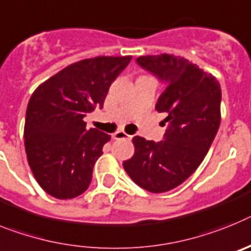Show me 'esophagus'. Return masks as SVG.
I'll return each mask as SVG.
<instances>
[{
	"instance_id": "obj_1",
	"label": "esophagus",
	"mask_w": 251,
	"mask_h": 251,
	"mask_svg": "<svg viewBox=\"0 0 251 251\" xmlns=\"http://www.w3.org/2000/svg\"><path fill=\"white\" fill-rule=\"evenodd\" d=\"M112 138L115 139V140H123V139H127V140H130V139H131V136L127 134H125L124 131H117L116 134L112 135Z\"/></svg>"
}]
</instances>
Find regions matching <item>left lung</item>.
Here are the masks:
<instances>
[{
	"label": "left lung",
	"mask_w": 251,
	"mask_h": 251,
	"mask_svg": "<svg viewBox=\"0 0 251 251\" xmlns=\"http://www.w3.org/2000/svg\"><path fill=\"white\" fill-rule=\"evenodd\" d=\"M136 63L165 84L155 108L168 115V127L158 143L135 136V154L124 168L141 188L162 193L191 177L206 156L221 121V87L179 56H139Z\"/></svg>",
	"instance_id": "obj_1"
}]
</instances>
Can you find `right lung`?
I'll list each match as a JSON object with an SVG mask.
<instances>
[{
  "instance_id": "right-lung-1",
  "label": "right lung",
  "mask_w": 251,
  "mask_h": 251,
  "mask_svg": "<svg viewBox=\"0 0 251 251\" xmlns=\"http://www.w3.org/2000/svg\"><path fill=\"white\" fill-rule=\"evenodd\" d=\"M131 56H97L68 65L35 89L26 110L25 150L35 179L59 200L82 195L110 135L83 119L103 107L110 86Z\"/></svg>"
}]
</instances>
